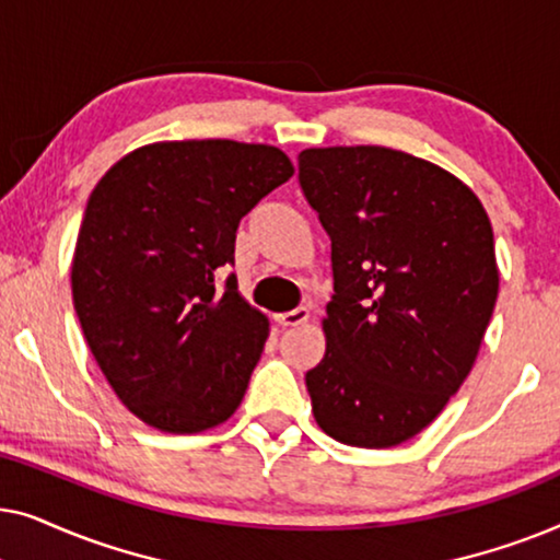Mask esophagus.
I'll return each mask as SVG.
<instances>
[{
  "instance_id": "34e87169",
  "label": "esophagus",
  "mask_w": 560,
  "mask_h": 560,
  "mask_svg": "<svg viewBox=\"0 0 560 560\" xmlns=\"http://www.w3.org/2000/svg\"><path fill=\"white\" fill-rule=\"evenodd\" d=\"M308 318V308H293V311H285V313H278V316H275V320H278V324L282 326V328H290V326H298V324H303V320Z\"/></svg>"
}]
</instances>
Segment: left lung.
Returning a JSON list of instances; mask_svg holds the SVG:
<instances>
[{
    "label": "left lung",
    "instance_id": "obj_1",
    "mask_svg": "<svg viewBox=\"0 0 560 560\" xmlns=\"http://www.w3.org/2000/svg\"><path fill=\"white\" fill-rule=\"evenodd\" d=\"M298 180L334 272L313 416L347 446H397L471 372L500 288L492 224L462 180L400 150H303Z\"/></svg>",
    "mask_w": 560,
    "mask_h": 560
}]
</instances>
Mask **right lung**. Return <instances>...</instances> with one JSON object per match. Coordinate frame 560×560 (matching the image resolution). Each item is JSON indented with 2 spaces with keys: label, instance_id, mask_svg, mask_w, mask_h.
<instances>
[{
  "label": "right lung",
  "instance_id": "right-lung-1",
  "mask_svg": "<svg viewBox=\"0 0 560 560\" xmlns=\"http://www.w3.org/2000/svg\"><path fill=\"white\" fill-rule=\"evenodd\" d=\"M270 144L158 142L129 152L86 203L73 308L121 402L165 433H198L240 408L267 318L236 293L240 221L290 180Z\"/></svg>",
  "mask_w": 560,
  "mask_h": 560
}]
</instances>
